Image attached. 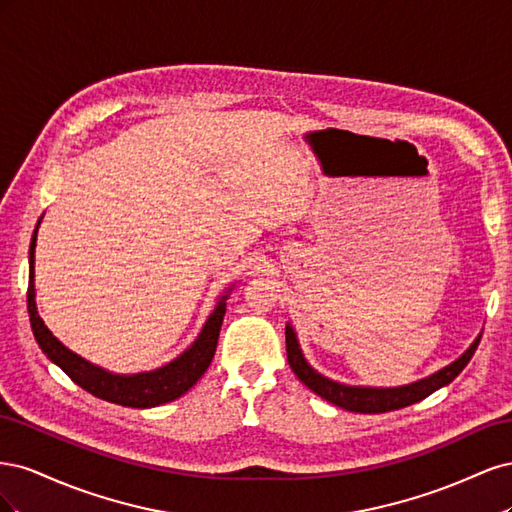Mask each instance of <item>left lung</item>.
I'll list each match as a JSON object with an SVG mask.
<instances>
[{
	"instance_id": "8db88e82",
	"label": "left lung",
	"mask_w": 512,
	"mask_h": 512,
	"mask_svg": "<svg viewBox=\"0 0 512 512\" xmlns=\"http://www.w3.org/2000/svg\"><path fill=\"white\" fill-rule=\"evenodd\" d=\"M478 342H480V335L451 365H446L438 369L436 374L416 382H410L404 386H354V384H344V382L322 376L320 371H316L312 365H309L297 339V331L292 329L290 322H286V354H288V363L294 374H297V378L307 386V389H312L322 399H327L331 404L344 408L348 412H361V414H380V412L406 408L416 404V401L429 397L431 393H436L438 389H442V386L451 384L461 374L463 367L470 363V359L478 348Z\"/></svg>"
}]
</instances>
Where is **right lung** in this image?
<instances>
[{"label": "right lung", "mask_w": 512, "mask_h": 512, "mask_svg": "<svg viewBox=\"0 0 512 512\" xmlns=\"http://www.w3.org/2000/svg\"><path fill=\"white\" fill-rule=\"evenodd\" d=\"M42 218L38 220L40 226ZM38 226L34 230L32 245H29V288H27V312L29 322L38 346L49 359L64 371V374L104 401H111L126 408H156L168 401H175L183 393H188L192 386L205 374L213 361L218 337L222 329V320L226 314V299L230 297L232 286L222 294L218 305L200 329L194 344L183 350L175 361H170L153 371H141V374H113L100 365L85 361L83 356L66 348L59 339L49 331L36 307V286H34V254H36V237Z\"/></svg>", "instance_id": "1"}]
</instances>
